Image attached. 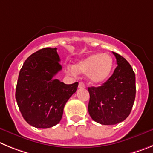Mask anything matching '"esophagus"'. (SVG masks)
<instances>
[{
    "label": "esophagus",
    "mask_w": 153,
    "mask_h": 153,
    "mask_svg": "<svg viewBox=\"0 0 153 153\" xmlns=\"http://www.w3.org/2000/svg\"><path fill=\"white\" fill-rule=\"evenodd\" d=\"M78 88H85V83H83L82 82H79V84H78Z\"/></svg>",
    "instance_id": "esophagus-1"
}]
</instances>
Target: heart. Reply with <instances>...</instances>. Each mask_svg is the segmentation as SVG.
Here are the masks:
<instances>
[{
	"instance_id": "1",
	"label": "heart",
	"mask_w": 153,
	"mask_h": 153,
	"mask_svg": "<svg viewBox=\"0 0 153 153\" xmlns=\"http://www.w3.org/2000/svg\"><path fill=\"white\" fill-rule=\"evenodd\" d=\"M113 67L114 60L111 55L94 53L79 61L74 67H67V71L71 74H88L91 83L97 85L108 79Z\"/></svg>"
}]
</instances>
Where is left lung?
<instances>
[{"mask_svg":"<svg viewBox=\"0 0 153 153\" xmlns=\"http://www.w3.org/2000/svg\"><path fill=\"white\" fill-rule=\"evenodd\" d=\"M117 66L101 86L89 87L88 112L91 117L103 125L124 120L131 112L136 97V77L130 63L113 52Z\"/></svg>","mask_w":153,"mask_h":153,"instance_id":"1","label":"left lung"}]
</instances>
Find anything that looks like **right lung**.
I'll use <instances>...</instances> for the list:
<instances>
[{
	"instance_id": "add662e5",
	"label": "right lung",
	"mask_w": 153,
	"mask_h": 153,
	"mask_svg": "<svg viewBox=\"0 0 153 153\" xmlns=\"http://www.w3.org/2000/svg\"><path fill=\"white\" fill-rule=\"evenodd\" d=\"M56 48H44L32 54L20 71L16 88L17 105L24 120L40 129L58 124L64 107L78 83L65 85L53 77L62 70Z\"/></svg>"
}]
</instances>
